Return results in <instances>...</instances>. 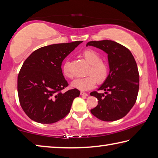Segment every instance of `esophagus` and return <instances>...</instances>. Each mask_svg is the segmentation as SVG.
Segmentation results:
<instances>
[{"mask_svg": "<svg viewBox=\"0 0 158 158\" xmlns=\"http://www.w3.org/2000/svg\"><path fill=\"white\" fill-rule=\"evenodd\" d=\"M80 95H81V96H89V94L81 91V93H80Z\"/></svg>", "mask_w": 158, "mask_h": 158, "instance_id": "1", "label": "esophagus"}]
</instances>
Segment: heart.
I'll use <instances>...</instances> for the list:
<instances>
[{
  "mask_svg": "<svg viewBox=\"0 0 158 158\" xmlns=\"http://www.w3.org/2000/svg\"><path fill=\"white\" fill-rule=\"evenodd\" d=\"M81 57L89 64L86 74L84 78L78 79L72 82L71 86L74 89L81 91H88L94 88L96 83L102 84L106 81L108 75L109 68L106 62L101 60L99 55L91 49H86L82 52ZM62 73L67 78L72 79L73 74L71 72L69 62H65L62 67Z\"/></svg>",
  "mask_w": 158,
  "mask_h": 158,
  "instance_id": "b5f03b06",
  "label": "heart"
}]
</instances>
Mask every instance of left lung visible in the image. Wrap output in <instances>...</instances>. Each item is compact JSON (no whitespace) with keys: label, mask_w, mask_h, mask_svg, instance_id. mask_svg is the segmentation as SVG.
<instances>
[{"label":"left lung","mask_w":158,"mask_h":158,"mask_svg":"<svg viewBox=\"0 0 158 158\" xmlns=\"http://www.w3.org/2000/svg\"><path fill=\"white\" fill-rule=\"evenodd\" d=\"M101 49L107 54L109 74L98 90L90 95L97 98L98 105L91 110L98 119L112 122L124 117L136 101L139 89V74L133 55L128 48L110 40L87 43Z\"/></svg>","instance_id":"8db88e82"}]
</instances>
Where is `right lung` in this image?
<instances>
[{"mask_svg":"<svg viewBox=\"0 0 158 158\" xmlns=\"http://www.w3.org/2000/svg\"><path fill=\"white\" fill-rule=\"evenodd\" d=\"M81 41L41 47L24 62L17 78V92L22 108L30 119L52 124L69 113L80 91L68 86L62 72V62Z\"/></svg>","mask_w":158,"mask_h":158,"instance_id":"obj_1","label":"right lung"}]
</instances>
